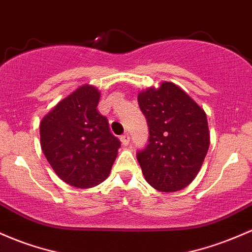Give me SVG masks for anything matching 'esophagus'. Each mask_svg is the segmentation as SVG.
Instances as JSON below:
<instances>
[{
  "label": "esophagus",
  "mask_w": 252,
  "mask_h": 252,
  "mask_svg": "<svg viewBox=\"0 0 252 252\" xmlns=\"http://www.w3.org/2000/svg\"><path fill=\"white\" fill-rule=\"evenodd\" d=\"M129 141H130V136H129V134H124L121 136V142L123 146H128Z\"/></svg>",
  "instance_id": "1"
}]
</instances>
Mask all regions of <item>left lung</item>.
<instances>
[{
    "mask_svg": "<svg viewBox=\"0 0 252 252\" xmlns=\"http://www.w3.org/2000/svg\"><path fill=\"white\" fill-rule=\"evenodd\" d=\"M137 101L149 128V143L137 153L145 179L161 192L179 191L196 178L208 152L206 112L167 81L141 91Z\"/></svg>",
    "mask_w": 252,
    "mask_h": 252,
    "instance_id": "obj_1",
    "label": "left lung"
}]
</instances>
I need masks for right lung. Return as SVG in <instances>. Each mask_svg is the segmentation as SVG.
<instances>
[{"mask_svg": "<svg viewBox=\"0 0 252 252\" xmlns=\"http://www.w3.org/2000/svg\"><path fill=\"white\" fill-rule=\"evenodd\" d=\"M100 92L84 85L59 101L40 122V146L52 170L64 183L90 189L111 172L120 140L99 113Z\"/></svg>", "mask_w": 252, "mask_h": 252, "instance_id": "obj_1", "label": "right lung"}]
</instances>
